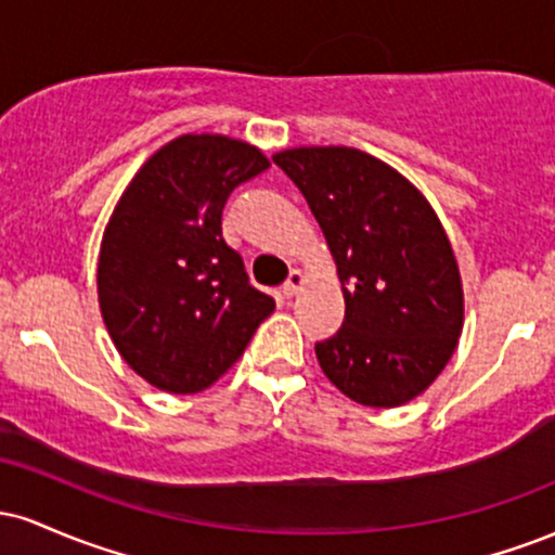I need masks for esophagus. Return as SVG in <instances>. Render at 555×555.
<instances>
[{
    "label": "esophagus",
    "instance_id": "obj_1",
    "mask_svg": "<svg viewBox=\"0 0 555 555\" xmlns=\"http://www.w3.org/2000/svg\"><path fill=\"white\" fill-rule=\"evenodd\" d=\"M305 286V273L302 271H292L289 273V279H286L284 282V286H282V295L289 299V297H295L299 289H302Z\"/></svg>",
    "mask_w": 555,
    "mask_h": 555
}]
</instances>
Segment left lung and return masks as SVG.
Instances as JSON below:
<instances>
[{"instance_id": "obj_1", "label": "left lung", "mask_w": 555, "mask_h": 555, "mask_svg": "<svg viewBox=\"0 0 555 555\" xmlns=\"http://www.w3.org/2000/svg\"><path fill=\"white\" fill-rule=\"evenodd\" d=\"M323 229L344 289V323L315 344L344 397L399 406L454 354L464 323L460 266L430 203L365 151L310 145L273 156Z\"/></svg>"}]
</instances>
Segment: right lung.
Wrapping results in <instances>:
<instances>
[{
	"label": "right lung",
	"instance_id": "obj_1",
	"mask_svg": "<svg viewBox=\"0 0 555 555\" xmlns=\"http://www.w3.org/2000/svg\"><path fill=\"white\" fill-rule=\"evenodd\" d=\"M269 167L242 140L182 135L119 197L101 240L99 305L117 352L151 386L208 388L276 308L221 237L227 197Z\"/></svg>",
	"mask_w": 555,
	"mask_h": 555
}]
</instances>
